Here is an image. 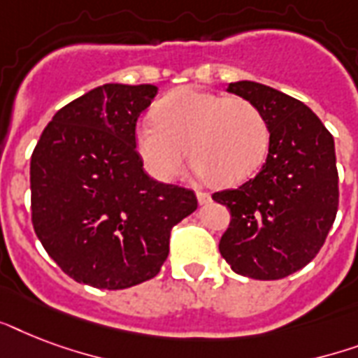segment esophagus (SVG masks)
Here are the masks:
<instances>
[{
  "label": "esophagus",
  "instance_id": "obj_1",
  "mask_svg": "<svg viewBox=\"0 0 358 358\" xmlns=\"http://www.w3.org/2000/svg\"><path fill=\"white\" fill-rule=\"evenodd\" d=\"M196 201H199V204H208V202L212 201V196H210V193H206V191H196Z\"/></svg>",
  "mask_w": 358,
  "mask_h": 358
}]
</instances>
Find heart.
I'll list each match as a JSON object with an SVG mask.
<instances>
[{"label":"heart","instance_id":"heart-1","mask_svg":"<svg viewBox=\"0 0 358 358\" xmlns=\"http://www.w3.org/2000/svg\"><path fill=\"white\" fill-rule=\"evenodd\" d=\"M154 120L135 128V150L145 169L162 182L191 165L213 185H234L262 165L269 128L255 103L196 89H176L157 102Z\"/></svg>","mask_w":358,"mask_h":358}]
</instances>
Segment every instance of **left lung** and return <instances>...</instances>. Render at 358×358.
Returning a JSON list of instances; mask_svg holds the SVG:
<instances>
[{
	"label": "left lung",
	"instance_id": "1",
	"mask_svg": "<svg viewBox=\"0 0 358 358\" xmlns=\"http://www.w3.org/2000/svg\"><path fill=\"white\" fill-rule=\"evenodd\" d=\"M227 91L260 109L269 152L255 178L212 195L232 217L219 250L238 275L277 280L305 267L333 227L338 212L334 139L310 108L277 89L236 81Z\"/></svg>",
	"mask_w": 358,
	"mask_h": 358
}]
</instances>
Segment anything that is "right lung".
<instances>
[{
    "label": "right lung",
    "instance_id": "right-lung-1",
    "mask_svg": "<svg viewBox=\"0 0 358 358\" xmlns=\"http://www.w3.org/2000/svg\"><path fill=\"white\" fill-rule=\"evenodd\" d=\"M156 85L106 83L53 115L31 156L36 238L76 282L124 289L156 277L174 224L196 210L191 189L150 178L135 126Z\"/></svg>",
    "mask_w": 358,
    "mask_h": 358
}]
</instances>
